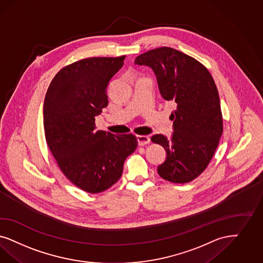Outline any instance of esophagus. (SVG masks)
<instances>
[{
  "mask_svg": "<svg viewBox=\"0 0 263 263\" xmlns=\"http://www.w3.org/2000/svg\"><path fill=\"white\" fill-rule=\"evenodd\" d=\"M137 140H138L139 145H147L149 143V137L145 136V135H138Z\"/></svg>",
  "mask_w": 263,
  "mask_h": 263,
  "instance_id": "1",
  "label": "esophagus"
}]
</instances>
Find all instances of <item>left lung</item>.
Returning <instances> with one entry per match:
<instances>
[{
  "mask_svg": "<svg viewBox=\"0 0 263 263\" xmlns=\"http://www.w3.org/2000/svg\"><path fill=\"white\" fill-rule=\"evenodd\" d=\"M135 64L154 70L161 96L177 106L171 115L172 138L156 134L151 139L167 153L157 172L175 183L193 181L207 168L223 131L214 79L199 61L167 46L137 56Z\"/></svg>",
  "mask_w": 263,
  "mask_h": 263,
  "instance_id": "1",
  "label": "left lung"
}]
</instances>
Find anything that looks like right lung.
Wrapping results in <instances>:
<instances>
[{
    "instance_id": "right-lung-1",
    "label": "right lung",
    "mask_w": 263,
    "mask_h": 263,
    "mask_svg": "<svg viewBox=\"0 0 263 263\" xmlns=\"http://www.w3.org/2000/svg\"><path fill=\"white\" fill-rule=\"evenodd\" d=\"M125 55L90 57L62 68L46 91V143L66 178L82 191L99 193L120 179L137 148L133 134L96 130L95 117L108 106L107 86Z\"/></svg>"
}]
</instances>
